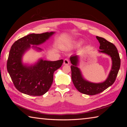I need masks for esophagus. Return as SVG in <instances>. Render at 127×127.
I'll return each mask as SVG.
<instances>
[{
	"instance_id": "34e87169",
	"label": "esophagus",
	"mask_w": 127,
	"mask_h": 127,
	"mask_svg": "<svg viewBox=\"0 0 127 127\" xmlns=\"http://www.w3.org/2000/svg\"><path fill=\"white\" fill-rule=\"evenodd\" d=\"M63 63L64 65H68L69 64V61L68 59H65L64 60V62Z\"/></svg>"
}]
</instances>
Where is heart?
Returning <instances> with one entry per match:
<instances>
[{
    "label": "heart",
    "instance_id": "heart-1",
    "mask_svg": "<svg viewBox=\"0 0 127 127\" xmlns=\"http://www.w3.org/2000/svg\"><path fill=\"white\" fill-rule=\"evenodd\" d=\"M81 44V43H79V44Z\"/></svg>",
    "mask_w": 127,
    "mask_h": 127
}]
</instances>
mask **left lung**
I'll list each match as a JSON object with an SVG mask.
<instances>
[{"mask_svg":"<svg viewBox=\"0 0 127 127\" xmlns=\"http://www.w3.org/2000/svg\"><path fill=\"white\" fill-rule=\"evenodd\" d=\"M100 43V53H104L110 56L112 61V66L107 79L101 83H92L84 79L79 68L78 67L79 57L73 55L70 57L72 65L70 66L72 71V80L75 87L79 92L89 95H95L104 91L112 85L115 81L120 66L119 54L116 46L105 38L96 36Z\"/></svg>","mask_w":127,"mask_h":127,"instance_id":"8db88e82","label":"left lung"}]
</instances>
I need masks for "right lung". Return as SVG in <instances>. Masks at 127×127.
Returning <instances> with one entry per match:
<instances>
[{"instance_id":"add662e5","label":"right lung","mask_w":127,"mask_h":127,"mask_svg":"<svg viewBox=\"0 0 127 127\" xmlns=\"http://www.w3.org/2000/svg\"><path fill=\"white\" fill-rule=\"evenodd\" d=\"M55 32L31 33L15 41L10 48L7 61V70L15 87L23 94L41 96L50 89L53 74L63 63V60L44 61L40 59L33 65L23 64L22 56L31 48V45H39L48 40ZM32 48L37 51L42 49L36 46Z\"/></svg>"}]
</instances>
